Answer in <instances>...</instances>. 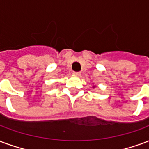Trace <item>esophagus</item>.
I'll return each instance as SVG.
<instances>
[{
  "label": "esophagus",
  "instance_id": "1",
  "mask_svg": "<svg viewBox=\"0 0 149 149\" xmlns=\"http://www.w3.org/2000/svg\"><path fill=\"white\" fill-rule=\"evenodd\" d=\"M74 74L76 76H80V72H74Z\"/></svg>",
  "mask_w": 149,
  "mask_h": 149
}]
</instances>
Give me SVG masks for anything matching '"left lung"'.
<instances>
[{
	"label": "left lung",
	"mask_w": 149,
	"mask_h": 149,
	"mask_svg": "<svg viewBox=\"0 0 149 149\" xmlns=\"http://www.w3.org/2000/svg\"><path fill=\"white\" fill-rule=\"evenodd\" d=\"M95 87H96V86H95V85H92V88H95Z\"/></svg>",
	"instance_id": "obj_1"
}]
</instances>
